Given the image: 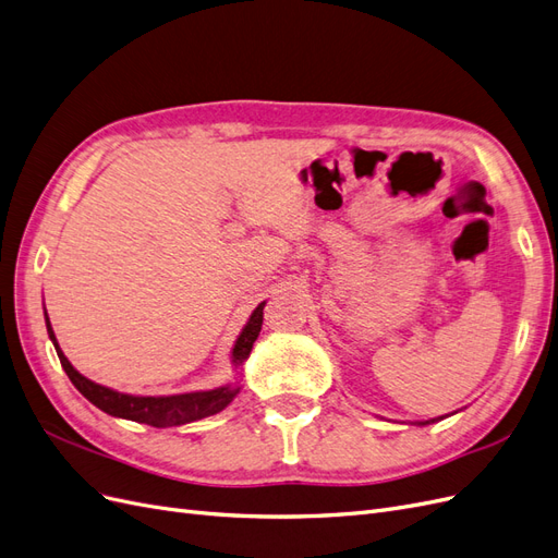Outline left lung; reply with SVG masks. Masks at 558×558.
Masks as SVG:
<instances>
[{"mask_svg": "<svg viewBox=\"0 0 558 558\" xmlns=\"http://www.w3.org/2000/svg\"><path fill=\"white\" fill-rule=\"evenodd\" d=\"M424 424H428V421H424Z\"/></svg>", "mask_w": 558, "mask_h": 558, "instance_id": "8db88e82", "label": "left lung"}]
</instances>
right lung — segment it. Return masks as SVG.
I'll return each mask as SVG.
<instances>
[{
    "label": "right lung",
    "instance_id": "obj_1",
    "mask_svg": "<svg viewBox=\"0 0 558 558\" xmlns=\"http://www.w3.org/2000/svg\"><path fill=\"white\" fill-rule=\"evenodd\" d=\"M263 307L265 302H260V305L253 310L244 330L238 337V342H234V349H232L234 365H242L248 359L253 342L258 340V332L263 326ZM46 328H48V337L53 340V347L58 351V359L64 367L66 377L72 379V384L95 404V408H99L111 416L130 418V421H137V424L156 426V428L183 426V424H191V421L205 418L226 410L232 402V398L240 393V388L230 384L211 388V391H195V393H181V396H128V393L111 391V388L95 384L83 377L81 373H76L74 365L66 361V356L58 347L56 332L50 328L48 314H46Z\"/></svg>",
    "mask_w": 558,
    "mask_h": 558
}]
</instances>
